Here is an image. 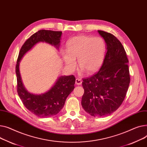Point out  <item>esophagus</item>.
<instances>
[{"label": "esophagus", "mask_w": 147, "mask_h": 147, "mask_svg": "<svg viewBox=\"0 0 147 147\" xmlns=\"http://www.w3.org/2000/svg\"><path fill=\"white\" fill-rule=\"evenodd\" d=\"M75 84L76 85H80L82 84V81L81 79H79V78H77L75 80Z\"/></svg>", "instance_id": "34e87169"}]
</instances>
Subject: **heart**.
<instances>
[{"label": "heart", "mask_w": 147, "mask_h": 147, "mask_svg": "<svg viewBox=\"0 0 147 147\" xmlns=\"http://www.w3.org/2000/svg\"><path fill=\"white\" fill-rule=\"evenodd\" d=\"M66 51H61L62 57L66 66L72 70L76 66L78 59L81 67L80 72L87 71L88 74L96 72L101 66L106 52V44L100 37L84 35L78 36L69 40Z\"/></svg>", "instance_id": "heart-1"}]
</instances>
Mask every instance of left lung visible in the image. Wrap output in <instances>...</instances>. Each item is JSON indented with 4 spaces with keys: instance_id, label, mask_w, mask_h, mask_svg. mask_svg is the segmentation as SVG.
Masks as SVG:
<instances>
[{
    "instance_id": "8db88e82",
    "label": "left lung",
    "mask_w": 147,
    "mask_h": 147,
    "mask_svg": "<svg viewBox=\"0 0 147 147\" xmlns=\"http://www.w3.org/2000/svg\"><path fill=\"white\" fill-rule=\"evenodd\" d=\"M106 53L99 71L83 80L81 105L87 113L103 117L115 111L123 101L130 83L128 59L122 43L113 34L98 30Z\"/></svg>"
}]
</instances>
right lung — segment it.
<instances>
[{
  "instance_id": "add662e5",
  "label": "right lung",
  "mask_w": 147,
  "mask_h": 147,
  "mask_svg": "<svg viewBox=\"0 0 147 147\" xmlns=\"http://www.w3.org/2000/svg\"><path fill=\"white\" fill-rule=\"evenodd\" d=\"M62 34L61 31H38L25 42L17 60L16 75L18 96L24 106L40 117L53 116L62 109L67 97L75 88V78L74 75L59 76L48 91L39 94H33L24 87L20 72V63L25 55L40 42H47L59 50Z\"/></svg>"
}]
</instances>
